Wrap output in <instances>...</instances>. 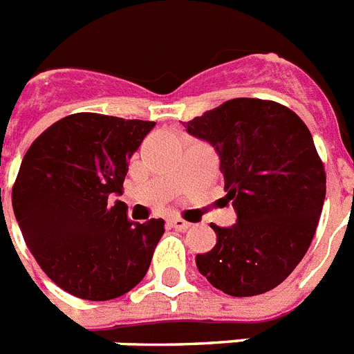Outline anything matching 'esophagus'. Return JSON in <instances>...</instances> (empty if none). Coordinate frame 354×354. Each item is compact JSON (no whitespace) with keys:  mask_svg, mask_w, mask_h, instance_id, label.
<instances>
[{"mask_svg":"<svg viewBox=\"0 0 354 354\" xmlns=\"http://www.w3.org/2000/svg\"><path fill=\"white\" fill-rule=\"evenodd\" d=\"M171 224L176 230H187V227H191V222L183 221V218H180V216H174V218H171Z\"/></svg>","mask_w":354,"mask_h":354,"instance_id":"obj_1","label":"esophagus"}]
</instances>
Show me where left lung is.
<instances>
[{
	"label": "left lung",
	"instance_id": "1",
	"mask_svg": "<svg viewBox=\"0 0 354 354\" xmlns=\"http://www.w3.org/2000/svg\"><path fill=\"white\" fill-rule=\"evenodd\" d=\"M221 160L236 222L211 224L216 244L196 255L218 290L248 297L272 290L307 253L325 200V171L307 124L283 104L232 99L185 122Z\"/></svg>",
	"mask_w": 354,
	"mask_h": 354
}]
</instances>
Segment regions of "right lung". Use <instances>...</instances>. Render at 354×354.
<instances>
[{
	"label": "right lung",
	"mask_w": 354,
	"mask_h": 354,
	"mask_svg": "<svg viewBox=\"0 0 354 354\" xmlns=\"http://www.w3.org/2000/svg\"><path fill=\"white\" fill-rule=\"evenodd\" d=\"M154 121L73 113L36 138L12 187V209L36 263L62 290L106 301L143 279L161 218L132 222L122 194L128 160Z\"/></svg>",
	"instance_id": "1"
}]
</instances>
